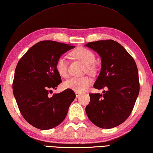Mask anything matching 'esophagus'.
Instances as JSON below:
<instances>
[{
  "mask_svg": "<svg viewBox=\"0 0 153 153\" xmlns=\"http://www.w3.org/2000/svg\"><path fill=\"white\" fill-rule=\"evenodd\" d=\"M75 94H76V97H79L80 95H81V93L78 92V91H76V92H75Z\"/></svg>",
  "mask_w": 153,
  "mask_h": 153,
  "instance_id": "1",
  "label": "esophagus"
}]
</instances>
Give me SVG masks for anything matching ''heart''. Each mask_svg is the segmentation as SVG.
<instances>
[{
  "label": "heart",
  "instance_id": "b5f03b06",
  "mask_svg": "<svg viewBox=\"0 0 153 153\" xmlns=\"http://www.w3.org/2000/svg\"><path fill=\"white\" fill-rule=\"evenodd\" d=\"M70 55L75 59L81 61L85 65L86 70L88 72H94L95 70L96 56L92 51L85 48H77L70 52ZM55 69L61 76L68 77V61L63 56L57 58L55 62ZM92 84V79L89 77H71L64 83L65 88L70 89L79 93L84 92Z\"/></svg>",
  "mask_w": 153,
  "mask_h": 153
}]
</instances>
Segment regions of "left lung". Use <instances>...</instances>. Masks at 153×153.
<instances>
[{
	"instance_id": "left-lung-1",
	"label": "left lung",
	"mask_w": 153,
	"mask_h": 153,
	"mask_svg": "<svg viewBox=\"0 0 153 153\" xmlns=\"http://www.w3.org/2000/svg\"><path fill=\"white\" fill-rule=\"evenodd\" d=\"M85 46L102 58L101 71L94 87L107 89L103 94H89L85 112L96 126L112 128L123 123L134 106L140 90L137 66L126 50L114 40L93 41Z\"/></svg>"
}]
</instances>
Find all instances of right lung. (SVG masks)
Wrapping results in <instances>:
<instances>
[{"instance_id":"right-lung-1","label":"right lung","mask_w":153,"mask_h":153,"mask_svg":"<svg viewBox=\"0 0 153 153\" xmlns=\"http://www.w3.org/2000/svg\"><path fill=\"white\" fill-rule=\"evenodd\" d=\"M75 46L54 41H41L32 46L16 65L13 94L23 117L37 128L49 130L64 120L76 98L70 89L49 97L62 83L55 62Z\"/></svg>"}]
</instances>
